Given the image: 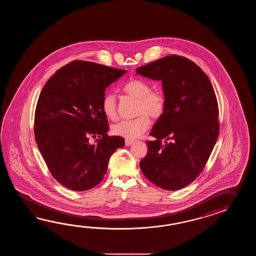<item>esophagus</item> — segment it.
Instances as JSON below:
<instances>
[{
	"label": "esophagus",
	"instance_id": "1",
	"mask_svg": "<svg viewBox=\"0 0 256 256\" xmlns=\"http://www.w3.org/2000/svg\"><path fill=\"white\" fill-rule=\"evenodd\" d=\"M134 140H128V139H126V146H130V144L134 142Z\"/></svg>",
	"mask_w": 256,
	"mask_h": 256
}]
</instances>
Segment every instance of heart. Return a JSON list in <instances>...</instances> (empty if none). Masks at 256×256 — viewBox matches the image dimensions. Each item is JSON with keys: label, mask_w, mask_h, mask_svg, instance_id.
<instances>
[{"label": "heart", "mask_w": 256, "mask_h": 256, "mask_svg": "<svg viewBox=\"0 0 256 256\" xmlns=\"http://www.w3.org/2000/svg\"><path fill=\"white\" fill-rule=\"evenodd\" d=\"M124 90L126 93L139 98L138 112L142 114L134 119L120 120L112 126V130L115 136L132 140L141 136L149 128L151 122L148 114L154 118L163 114L166 108V98L161 92L151 90L150 85L142 80H130L126 83ZM102 108L107 117L114 118L117 110L114 93L107 92L104 95Z\"/></svg>", "instance_id": "heart-1"}]
</instances>
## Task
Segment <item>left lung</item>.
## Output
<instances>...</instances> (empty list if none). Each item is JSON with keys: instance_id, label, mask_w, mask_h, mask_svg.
Masks as SVG:
<instances>
[{"instance_id": "1", "label": "left lung", "mask_w": 256, "mask_h": 256, "mask_svg": "<svg viewBox=\"0 0 256 256\" xmlns=\"http://www.w3.org/2000/svg\"><path fill=\"white\" fill-rule=\"evenodd\" d=\"M161 80L166 108L146 142L142 174L166 190L190 185L202 173L218 136V108L207 75L191 60L171 54L136 70Z\"/></svg>"}]
</instances>
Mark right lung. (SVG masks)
Masks as SVG:
<instances>
[{
	"mask_svg": "<svg viewBox=\"0 0 256 256\" xmlns=\"http://www.w3.org/2000/svg\"><path fill=\"white\" fill-rule=\"evenodd\" d=\"M127 71L90 61H73L51 76L40 93L34 137L50 173L71 190H90L104 180L110 158L124 146L120 136H108L102 108L106 88ZM90 135H98L96 144Z\"/></svg>",
	"mask_w": 256,
	"mask_h": 256,
	"instance_id": "right-lung-1",
	"label": "right lung"
}]
</instances>
